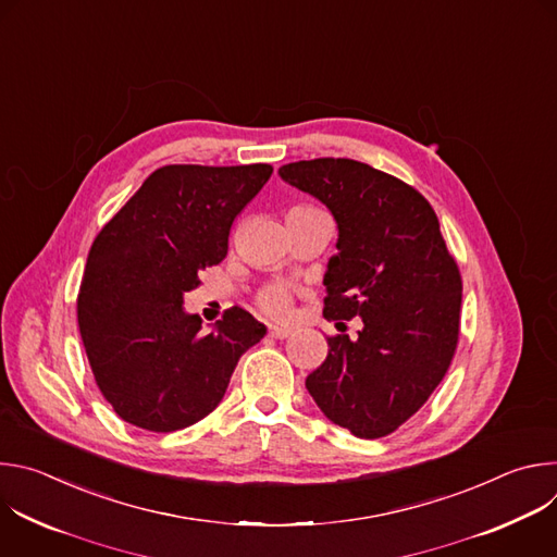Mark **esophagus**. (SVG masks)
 <instances>
[{"mask_svg": "<svg viewBox=\"0 0 557 557\" xmlns=\"http://www.w3.org/2000/svg\"><path fill=\"white\" fill-rule=\"evenodd\" d=\"M290 335V329H284V326H269V337L273 339H286Z\"/></svg>", "mask_w": 557, "mask_h": 557, "instance_id": "1", "label": "esophagus"}]
</instances>
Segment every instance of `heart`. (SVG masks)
<instances>
[{"label":"heart","mask_w":557,"mask_h":557,"mask_svg":"<svg viewBox=\"0 0 557 557\" xmlns=\"http://www.w3.org/2000/svg\"><path fill=\"white\" fill-rule=\"evenodd\" d=\"M301 209H312L308 205H297L293 207L290 211H301ZM290 301H293V293L288 286L284 284H271L267 288L260 290L258 295V306L264 314L269 317H275V320H280V317H286L288 308H290Z\"/></svg>","instance_id":"b5f03b06"}]
</instances>
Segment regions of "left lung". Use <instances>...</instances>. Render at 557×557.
<instances>
[{
	"label": "left lung",
	"mask_w": 557,
	"mask_h": 557,
	"mask_svg": "<svg viewBox=\"0 0 557 557\" xmlns=\"http://www.w3.org/2000/svg\"><path fill=\"white\" fill-rule=\"evenodd\" d=\"M280 176L320 198L339 226L324 317L363 322L355 342L329 337V357L306 387L333 423L359 438L387 436L449 370L460 333L458 264L432 205L399 178L350 158L288 163Z\"/></svg>",
	"instance_id": "left-lung-1"
}]
</instances>
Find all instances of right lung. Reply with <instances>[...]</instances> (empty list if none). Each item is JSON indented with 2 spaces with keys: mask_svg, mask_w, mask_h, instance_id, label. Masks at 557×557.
<instances>
[{
  "mask_svg": "<svg viewBox=\"0 0 557 557\" xmlns=\"http://www.w3.org/2000/svg\"><path fill=\"white\" fill-rule=\"evenodd\" d=\"M267 163L156 170L95 237L76 320L95 381L114 412L149 432H176L222 401L228 379L267 329L245 308L211 333L183 295L228 251V231L271 178Z\"/></svg>",
  "mask_w": 557,
  "mask_h": 557,
  "instance_id": "obj_1",
  "label": "right lung"
}]
</instances>
